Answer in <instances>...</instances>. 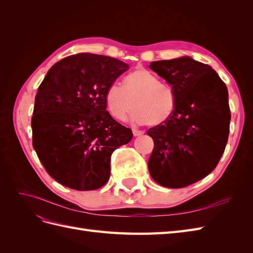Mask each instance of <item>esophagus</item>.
<instances>
[{"label":"esophagus","instance_id":"esophagus-1","mask_svg":"<svg viewBox=\"0 0 253 253\" xmlns=\"http://www.w3.org/2000/svg\"><path fill=\"white\" fill-rule=\"evenodd\" d=\"M142 134H143V132H142V131H139V129L133 128V135H134L135 137H137V136H140V135H142Z\"/></svg>","mask_w":253,"mask_h":253}]
</instances>
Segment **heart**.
Listing matches in <instances>:
<instances>
[{
    "instance_id": "b5f03b06",
    "label": "heart",
    "mask_w": 253,
    "mask_h": 253,
    "mask_svg": "<svg viewBox=\"0 0 253 253\" xmlns=\"http://www.w3.org/2000/svg\"><path fill=\"white\" fill-rule=\"evenodd\" d=\"M124 88L112 84L106 89L105 105L113 118L126 121L135 106L132 120L157 126L167 124L175 113L173 88L144 67H137L122 81ZM134 105H132V102Z\"/></svg>"
}]
</instances>
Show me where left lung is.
Instances as JSON below:
<instances>
[{
    "instance_id": "1",
    "label": "left lung",
    "mask_w": 253,
    "mask_h": 253,
    "mask_svg": "<svg viewBox=\"0 0 253 253\" xmlns=\"http://www.w3.org/2000/svg\"><path fill=\"white\" fill-rule=\"evenodd\" d=\"M150 68L172 85L176 110L167 124L148 129L154 141L149 172L163 187H187L209 175L224 154L228 89L211 66L190 57L154 61Z\"/></svg>"
}]
</instances>
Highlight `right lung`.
<instances>
[{"mask_svg": "<svg viewBox=\"0 0 253 253\" xmlns=\"http://www.w3.org/2000/svg\"><path fill=\"white\" fill-rule=\"evenodd\" d=\"M127 70L120 60L82 52L52 65L40 84L33 145L61 185L90 191L108 182L113 152L131 141L133 133L106 111L105 93Z\"/></svg>", "mask_w": 253, "mask_h": 253, "instance_id": "obj_1", "label": "right lung"}]
</instances>
